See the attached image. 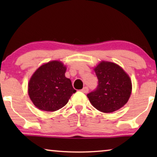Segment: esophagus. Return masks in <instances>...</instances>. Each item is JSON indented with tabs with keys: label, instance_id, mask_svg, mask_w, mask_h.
I'll list each match as a JSON object with an SVG mask.
<instances>
[{
	"label": "esophagus",
	"instance_id": "34e87169",
	"mask_svg": "<svg viewBox=\"0 0 157 157\" xmlns=\"http://www.w3.org/2000/svg\"><path fill=\"white\" fill-rule=\"evenodd\" d=\"M81 91L83 92V93H84V94H86V93H88V91H89V88H88L87 86H85V87H83L82 89H81Z\"/></svg>",
	"mask_w": 157,
	"mask_h": 157
}]
</instances>
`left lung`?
I'll use <instances>...</instances> for the list:
<instances>
[{
  "label": "left lung",
  "mask_w": 157,
  "mask_h": 157,
  "mask_svg": "<svg viewBox=\"0 0 157 157\" xmlns=\"http://www.w3.org/2000/svg\"><path fill=\"white\" fill-rule=\"evenodd\" d=\"M98 86L87 94L90 102L98 111L111 113L124 106L132 92L129 76L111 62L102 61L94 68Z\"/></svg>",
  "instance_id": "left-lung-1"
}]
</instances>
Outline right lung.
Returning <instances> with one entry per match:
<instances>
[{
  "label": "right lung",
  "mask_w": 157,
  "mask_h": 157,
  "mask_svg": "<svg viewBox=\"0 0 157 157\" xmlns=\"http://www.w3.org/2000/svg\"><path fill=\"white\" fill-rule=\"evenodd\" d=\"M66 68L61 62L50 61L34 73L29 83V94L40 110L55 111L61 109L76 91L65 76Z\"/></svg>",
  "instance_id": "right-lung-1"
}]
</instances>
